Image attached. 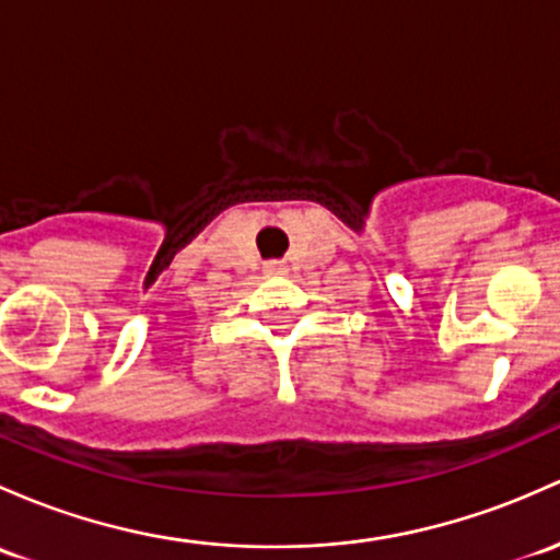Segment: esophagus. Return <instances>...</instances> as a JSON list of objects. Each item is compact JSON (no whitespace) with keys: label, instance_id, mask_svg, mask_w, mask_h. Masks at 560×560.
<instances>
[{"label":"esophagus","instance_id":"1","mask_svg":"<svg viewBox=\"0 0 560 560\" xmlns=\"http://www.w3.org/2000/svg\"><path fill=\"white\" fill-rule=\"evenodd\" d=\"M265 270H268L270 276H281V273H287V265L284 262H268L265 265Z\"/></svg>","mask_w":560,"mask_h":560}]
</instances>
